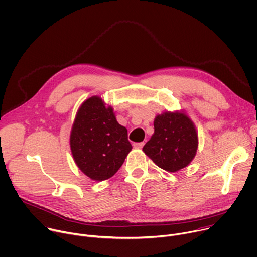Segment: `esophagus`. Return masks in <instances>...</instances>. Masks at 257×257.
Listing matches in <instances>:
<instances>
[{
    "mask_svg": "<svg viewBox=\"0 0 257 257\" xmlns=\"http://www.w3.org/2000/svg\"><path fill=\"white\" fill-rule=\"evenodd\" d=\"M144 144H145L144 142H142V143H135L134 144V148L135 149H142L144 147Z\"/></svg>",
    "mask_w": 257,
    "mask_h": 257,
    "instance_id": "1",
    "label": "esophagus"
}]
</instances>
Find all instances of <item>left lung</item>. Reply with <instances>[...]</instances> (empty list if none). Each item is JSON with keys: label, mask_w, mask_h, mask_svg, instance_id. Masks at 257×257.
I'll return each instance as SVG.
<instances>
[{"label": "left lung", "mask_w": 257, "mask_h": 257, "mask_svg": "<svg viewBox=\"0 0 257 257\" xmlns=\"http://www.w3.org/2000/svg\"><path fill=\"white\" fill-rule=\"evenodd\" d=\"M197 147L192 120L183 111H165L154 119V134L143 151L158 167L177 172L190 164Z\"/></svg>", "instance_id": "8db88e82"}]
</instances>
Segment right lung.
Returning a JSON list of instances; mask_svg holds the SVG:
<instances>
[{
  "instance_id": "1",
  "label": "right lung",
  "mask_w": 257,
  "mask_h": 257,
  "mask_svg": "<svg viewBox=\"0 0 257 257\" xmlns=\"http://www.w3.org/2000/svg\"><path fill=\"white\" fill-rule=\"evenodd\" d=\"M75 163L89 178L103 181L123 164L132 145L111 106L99 96L85 100L77 111L70 136Z\"/></svg>"
}]
</instances>
